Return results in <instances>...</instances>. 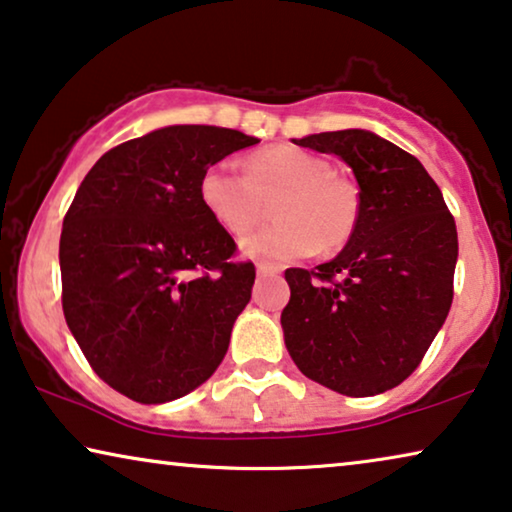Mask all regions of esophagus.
<instances>
[{
  "label": "esophagus",
  "mask_w": 512,
  "mask_h": 512,
  "mask_svg": "<svg viewBox=\"0 0 512 512\" xmlns=\"http://www.w3.org/2000/svg\"><path fill=\"white\" fill-rule=\"evenodd\" d=\"M273 273H278L276 269H273V266H269V264H257V276L262 278V276H273Z\"/></svg>",
  "instance_id": "1"
}]
</instances>
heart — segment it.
I'll return each mask as SVG.
<instances>
[{
    "label": "heart",
    "mask_w": 512,
    "mask_h": 512,
    "mask_svg": "<svg viewBox=\"0 0 512 512\" xmlns=\"http://www.w3.org/2000/svg\"><path fill=\"white\" fill-rule=\"evenodd\" d=\"M199 199L211 218L232 236L259 225L273 204L276 225L248 236L243 253L269 264L338 250L359 220V192L352 181L331 174L327 160L294 146L257 150L236 171L215 162L199 178Z\"/></svg>",
    "instance_id": "1"
}]
</instances>
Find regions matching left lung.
<instances>
[{
	"label": "left lung",
	"mask_w": 512,
	"mask_h": 512,
	"mask_svg": "<svg viewBox=\"0 0 512 512\" xmlns=\"http://www.w3.org/2000/svg\"><path fill=\"white\" fill-rule=\"evenodd\" d=\"M294 143L348 164L359 183V220L331 262L285 271L287 352L315 383L373 397L420 366L448 318L455 218L420 160L376 134L343 129Z\"/></svg>",
	"instance_id": "left-lung-1"
}]
</instances>
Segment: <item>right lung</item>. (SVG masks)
<instances>
[{"mask_svg":"<svg viewBox=\"0 0 512 512\" xmlns=\"http://www.w3.org/2000/svg\"><path fill=\"white\" fill-rule=\"evenodd\" d=\"M259 143L174 125L99 157L64 215L62 311L92 371L139 403L206 383L250 301L255 264L199 199V178Z\"/></svg>","mask_w":512,"mask_h":512,"instance_id":"add662e5","label":"right lung"}]
</instances>
